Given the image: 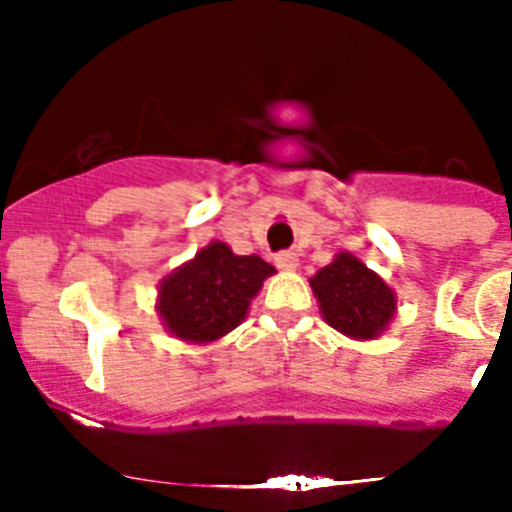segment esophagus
Here are the masks:
<instances>
[{
    "instance_id": "34e87169",
    "label": "esophagus",
    "mask_w": 512,
    "mask_h": 512,
    "mask_svg": "<svg viewBox=\"0 0 512 512\" xmlns=\"http://www.w3.org/2000/svg\"><path fill=\"white\" fill-rule=\"evenodd\" d=\"M276 265L281 270H296L299 268V255L296 252H281V255H276Z\"/></svg>"
}]
</instances>
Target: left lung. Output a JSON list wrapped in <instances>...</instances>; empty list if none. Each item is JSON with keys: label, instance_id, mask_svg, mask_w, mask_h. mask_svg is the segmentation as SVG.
I'll return each mask as SVG.
<instances>
[{"label": "left lung", "instance_id": "obj_1", "mask_svg": "<svg viewBox=\"0 0 512 512\" xmlns=\"http://www.w3.org/2000/svg\"><path fill=\"white\" fill-rule=\"evenodd\" d=\"M320 312L330 328L351 338H375L395 312V296L377 273L349 252L322 268L312 281Z\"/></svg>", "mask_w": 512, "mask_h": 512}]
</instances>
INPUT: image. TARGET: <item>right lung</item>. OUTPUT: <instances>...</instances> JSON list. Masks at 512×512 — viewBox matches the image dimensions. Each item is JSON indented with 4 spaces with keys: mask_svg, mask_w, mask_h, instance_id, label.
<instances>
[{
    "mask_svg": "<svg viewBox=\"0 0 512 512\" xmlns=\"http://www.w3.org/2000/svg\"><path fill=\"white\" fill-rule=\"evenodd\" d=\"M270 273L276 268L263 257H239L223 242L208 244L161 283L158 312L163 325L184 341H216L244 320L249 299Z\"/></svg>",
    "mask_w": 512,
    "mask_h": 512,
    "instance_id": "obj_1",
    "label": "right lung"
}]
</instances>
